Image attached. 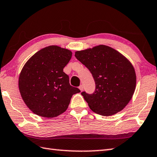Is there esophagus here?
I'll use <instances>...</instances> for the list:
<instances>
[{
  "instance_id": "esophagus-1",
  "label": "esophagus",
  "mask_w": 157,
  "mask_h": 157,
  "mask_svg": "<svg viewBox=\"0 0 157 157\" xmlns=\"http://www.w3.org/2000/svg\"><path fill=\"white\" fill-rule=\"evenodd\" d=\"M78 88H79V90L82 91V90H83V85H80V86L78 87Z\"/></svg>"
}]
</instances>
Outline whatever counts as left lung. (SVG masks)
Segmentation results:
<instances>
[{"mask_svg": "<svg viewBox=\"0 0 157 157\" xmlns=\"http://www.w3.org/2000/svg\"><path fill=\"white\" fill-rule=\"evenodd\" d=\"M75 55L95 81L93 94L81 93L91 110L104 116L122 111L131 100L136 87L135 71L129 60L105 45L76 51Z\"/></svg>", "mask_w": 157, "mask_h": 157, "instance_id": "1", "label": "left lung"}]
</instances>
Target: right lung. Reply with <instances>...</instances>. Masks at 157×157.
<instances>
[{
	"label": "right lung",
	"instance_id": "obj_1",
	"mask_svg": "<svg viewBox=\"0 0 157 157\" xmlns=\"http://www.w3.org/2000/svg\"><path fill=\"white\" fill-rule=\"evenodd\" d=\"M72 53L57 46L41 49L26 61L18 86L26 106L41 117H57L67 110L71 98L80 90L71 86L63 72Z\"/></svg>",
	"mask_w": 157,
	"mask_h": 157
}]
</instances>
